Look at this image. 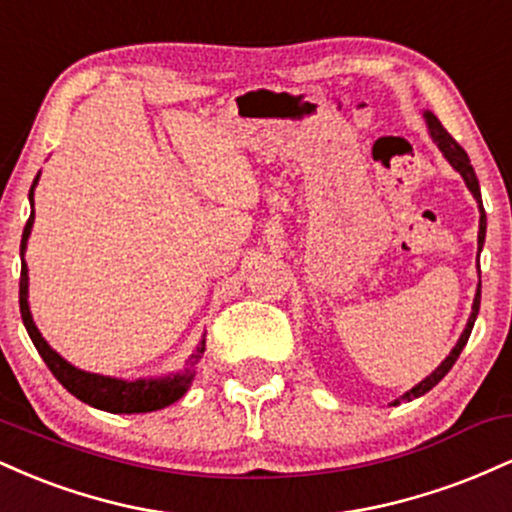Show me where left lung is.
I'll list each match as a JSON object with an SVG mask.
<instances>
[{
  "instance_id": "left-lung-1",
  "label": "left lung",
  "mask_w": 512,
  "mask_h": 512,
  "mask_svg": "<svg viewBox=\"0 0 512 512\" xmlns=\"http://www.w3.org/2000/svg\"><path fill=\"white\" fill-rule=\"evenodd\" d=\"M424 120H426L428 134H431V139H433V142H436L438 149L443 151L445 161H448L450 166L455 168L457 173L462 175V180H464V185H467V190L472 192L474 199H477V204H479V238H477V243H479V252H481V248H484V240H486V211H484V204H481V190H479L477 173H474L472 163H469L467 151H464L462 146L457 144L455 139H452L448 132H445V127L440 125V120H438L436 115L431 113V110H424ZM477 267H479V260H477ZM479 303H481V279H479V284H477V293H474L472 313H469V320H467V325H464V332L460 334V339H457V344L452 346V351H450L448 356H445V361L440 363V366H438L436 370H433L431 375H426V378L421 380L419 385H414V387H411V390L404 392L402 397L392 402V404H395V407H397L399 402H411V399L426 395L428 390H433V387H436V385L440 383V380H443L445 375L450 373V368L455 366V361H457V358H460V354H462L464 344H467L469 334H472L474 320H477V315H479Z\"/></svg>"
}]
</instances>
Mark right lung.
<instances>
[{
  "label": "right lung",
  "mask_w": 512,
  "mask_h": 512,
  "mask_svg": "<svg viewBox=\"0 0 512 512\" xmlns=\"http://www.w3.org/2000/svg\"><path fill=\"white\" fill-rule=\"evenodd\" d=\"M40 173L35 175L31 192H28V202H31V216H28L26 228H23L21 236V281H19V305H21V317L23 325H26L28 337L38 349V354L43 356V361L48 363L60 383L67 387V392H72L76 399L91 404V407L110 411V414H146V411H156L168 407V404L178 402V399L190 390L192 380L197 375V363L202 361L204 354V342H207V334H202L197 349L192 351L190 358H187L185 368L178 370V373L161 375V378H137V380H122L113 378V375H101V373H88V370H81L72 366L67 358L57 354L52 346L45 342V337L40 334L38 327H35L31 305H28V264H26V245L28 236L33 231L35 221V207H33V195L35 185H38Z\"/></svg>",
  "instance_id": "right-lung-1"
}]
</instances>
